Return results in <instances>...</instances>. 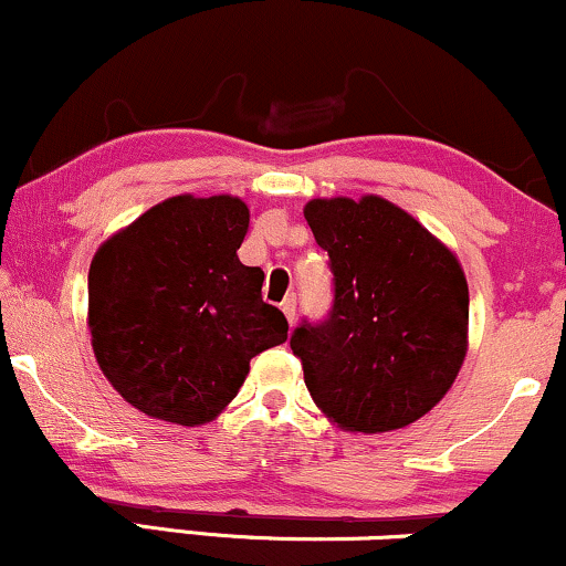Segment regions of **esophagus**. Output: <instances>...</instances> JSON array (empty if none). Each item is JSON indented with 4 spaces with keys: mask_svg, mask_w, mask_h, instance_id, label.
Here are the masks:
<instances>
[{
    "mask_svg": "<svg viewBox=\"0 0 566 566\" xmlns=\"http://www.w3.org/2000/svg\"><path fill=\"white\" fill-rule=\"evenodd\" d=\"M281 310H283L285 319H289V325H294V319H296V298L294 296H285L283 302H281Z\"/></svg>",
    "mask_w": 566,
    "mask_h": 566,
    "instance_id": "obj_1",
    "label": "esophagus"
}]
</instances>
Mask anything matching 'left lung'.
<instances>
[{
    "label": "left lung",
    "mask_w": 566,
    "mask_h": 566,
    "mask_svg": "<svg viewBox=\"0 0 566 566\" xmlns=\"http://www.w3.org/2000/svg\"><path fill=\"white\" fill-rule=\"evenodd\" d=\"M304 218L331 256L333 306L291 348L319 409L354 432L420 420L462 367L470 291L457 256L380 197L312 199Z\"/></svg>",
    "instance_id": "left-lung-1"
}]
</instances>
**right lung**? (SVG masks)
Returning a JSON list of instances; mask_svg holds the SVG:
<instances>
[{
  "mask_svg": "<svg viewBox=\"0 0 566 566\" xmlns=\"http://www.w3.org/2000/svg\"><path fill=\"white\" fill-rule=\"evenodd\" d=\"M249 207L172 197L96 251L91 346L125 401L165 422H209L235 399L249 361L289 338L262 302L264 272L241 264Z\"/></svg>",
  "mask_w": 566,
  "mask_h": 566,
  "instance_id": "obj_1",
  "label": "right lung"
}]
</instances>
